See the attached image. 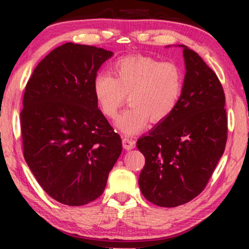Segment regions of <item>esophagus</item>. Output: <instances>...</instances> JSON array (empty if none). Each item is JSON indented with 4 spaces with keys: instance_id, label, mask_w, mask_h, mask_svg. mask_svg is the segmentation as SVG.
<instances>
[{
    "instance_id": "34e87169",
    "label": "esophagus",
    "mask_w": 249,
    "mask_h": 249,
    "mask_svg": "<svg viewBox=\"0 0 249 249\" xmlns=\"http://www.w3.org/2000/svg\"><path fill=\"white\" fill-rule=\"evenodd\" d=\"M134 144H135V141H134V137H132V136L124 135V137H122V145H124V147L125 149L132 148L134 147Z\"/></svg>"
}]
</instances>
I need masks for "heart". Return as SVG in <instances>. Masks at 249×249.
Instances as JSON below:
<instances>
[{
	"mask_svg": "<svg viewBox=\"0 0 249 249\" xmlns=\"http://www.w3.org/2000/svg\"><path fill=\"white\" fill-rule=\"evenodd\" d=\"M149 90H152V89H148V93H149ZM127 124H128V121L125 120V119H122V120H121V125H127Z\"/></svg>",
	"mask_w": 249,
	"mask_h": 249,
	"instance_id": "b5f03b06",
	"label": "heart"
}]
</instances>
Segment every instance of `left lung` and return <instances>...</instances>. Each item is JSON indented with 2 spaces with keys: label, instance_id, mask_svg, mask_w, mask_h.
Returning a JSON list of instances; mask_svg holds the SVG:
<instances>
[{
  "label": "left lung",
  "instance_id": "obj_1",
  "mask_svg": "<svg viewBox=\"0 0 249 249\" xmlns=\"http://www.w3.org/2000/svg\"><path fill=\"white\" fill-rule=\"evenodd\" d=\"M112 55L66 43L37 64L26 85L23 156L42 188L66 205L98 198L122 152L120 136L98 110L95 87L98 69Z\"/></svg>",
  "mask_w": 249,
  "mask_h": 249
}]
</instances>
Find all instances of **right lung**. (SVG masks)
Instances as JSON below:
<instances>
[{
	"instance_id": "right-lung-1",
	"label": "right lung",
	"mask_w": 249,
	"mask_h": 249,
	"mask_svg": "<svg viewBox=\"0 0 249 249\" xmlns=\"http://www.w3.org/2000/svg\"><path fill=\"white\" fill-rule=\"evenodd\" d=\"M178 46L186 68L179 100L137 141L145 156L138 180L141 192L163 207L182 205L203 192L228 137L226 96L219 78L196 52Z\"/></svg>"
}]
</instances>
